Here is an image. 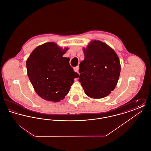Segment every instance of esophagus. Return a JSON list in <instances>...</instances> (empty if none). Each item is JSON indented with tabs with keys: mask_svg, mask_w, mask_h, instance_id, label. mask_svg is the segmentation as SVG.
Returning a JSON list of instances; mask_svg holds the SVG:
<instances>
[{
	"mask_svg": "<svg viewBox=\"0 0 151 151\" xmlns=\"http://www.w3.org/2000/svg\"><path fill=\"white\" fill-rule=\"evenodd\" d=\"M73 70H74V71H75V72H79V66L78 65V66H76V67H75L73 68Z\"/></svg>",
	"mask_w": 151,
	"mask_h": 151,
	"instance_id": "obj_1",
	"label": "esophagus"
}]
</instances>
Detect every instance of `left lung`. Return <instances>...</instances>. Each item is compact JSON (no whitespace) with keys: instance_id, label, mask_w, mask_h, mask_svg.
Masks as SVG:
<instances>
[{"instance_id":"8db88e82","label":"left lung","mask_w":151,"mask_h":151,"mask_svg":"<svg viewBox=\"0 0 151 151\" xmlns=\"http://www.w3.org/2000/svg\"><path fill=\"white\" fill-rule=\"evenodd\" d=\"M84 59L80 63L79 81L84 92L92 99H102L115 89L121 65L114 50L107 44L94 40L83 49Z\"/></svg>"}]
</instances>
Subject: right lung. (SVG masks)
<instances>
[{
    "mask_svg": "<svg viewBox=\"0 0 151 151\" xmlns=\"http://www.w3.org/2000/svg\"><path fill=\"white\" fill-rule=\"evenodd\" d=\"M68 48L62 49L54 42L38 46L27 60V73L36 93L44 100L58 102L70 91L79 75L63 57Z\"/></svg>",
    "mask_w": 151,
    "mask_h": 151,
    "instance_id": "obj_1",
    "label": "right lung"
}]
</instances>
